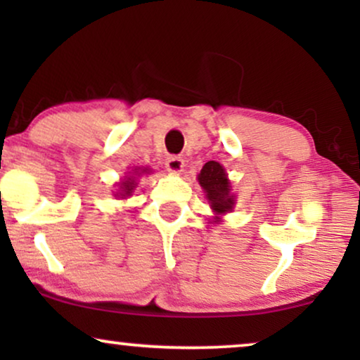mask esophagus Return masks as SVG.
Listing matches in <instances>:
<instances>
[{
	"label": "esophagus",
	"mask_w": 360,
	"mask_h": 360,
	"mask_svg": "<svg viewBox=\"0 0 360 360\" xmlns=\"http://www.w3.org/2000/svg\"><path fill=\"white\" fill-rule=\"evenodd\" d=\"M165 167L167 170L172 172V174H179L184 169V159L179 155H170L165 159Z\"/></svg>",
	"instance_id": "1"
}]
</instances>
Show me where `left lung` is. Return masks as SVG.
I'll return each instance as SVG.
<instances>
[{
	"instance_id": "obj_1",
	"label": "left lung",
	"mask_w": 360,
	"mask_h": 360,
	"mask_svg": "<svg viewBox=\"0 0 360 360\" xmlns=\"http://www.w3.org/2000/svg\"><path fill=\"white\" fill-rule=\"evenodd\" d=\"M200 185L203 186L206 198L211 201V208L214 213H228L234 206V196H231L229 180L226 176V170L218 162L210 160L206 162L198 175ZM219 221V218H216Z\"/></svg>"
}]
</instances>
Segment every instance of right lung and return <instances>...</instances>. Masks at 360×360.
I'll return each instance as SVG.
<instances>
[{"label":"right lung","mask_w":360,"mask_h":360,"mask_svg":"<svg viewBox=\"0 0 360 360\" xmlns=\"http://www.w3.org/2000/svg\"><path fill=\"white\" fill-rule=\"evenodd\" d=\"M134 186H136L134 180H132L131 176H127V180L121 184V196H124V198L126 196H129L132 193V190H134Z\"/></svg>","instance_id":"1"}]
</instances>
